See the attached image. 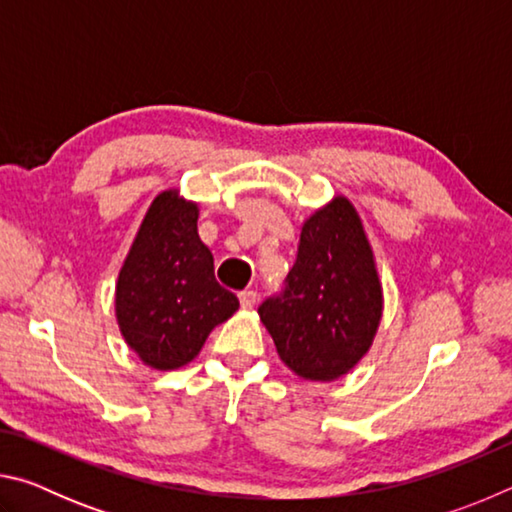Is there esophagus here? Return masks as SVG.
<instances>
[{
  "instance_id": "1",
  "label": "esophagus",
  "mask_w": 512,
  "mask_h": 512,
  "mask_svg": "<svg viewBox=\"0 0 512 512\" xmlns=\"http://www.w3.org/2000/svg\"><path fill=\"white\" fill-rule=\"evenodd\" d=\"M239 302H241V307H244V309H253L255 302H257V291H253V289L241 291L239 293Z\"/></svg>"
}]
</instances>
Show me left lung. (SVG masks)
Returning <instances> with one entry per match:
<instances>
[{
	"label": "left lung",
	"instance_id": "left-lung-1",
	"mask_svg": "<svg viewBox=\"0 0 512 512\" xmlns=\"http://www.w3.org/2000/svg\"><path fill=\"white\" fill-rule=\"evenodd\" d=\"M257 311L284 366L302 379L334 381L366 357L384 291L350 198L334 196L302 223L287 289Z\"/></svg>",
	"mask_w": 512,
	"mask_h": 512
}]
</instances>
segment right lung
Listing matches in <instances>:
<instances>
[{"label":"right lung","instance_id":"right-lung-1","mask_svg":"<svg viewBox=\"0 0 512 512\" xmlns=\"http://www.w3.org/2000/svg\"><path fill=\"white\" fill-rule=\"evenodd\" d=\"M198 203L178 189L153 198L115 287V316L144 366L178 370L196 359L212 329L239 309L214 277V257L198 237Z\"/></svg>","mask_w":512,"mask_h":512}]
</instances>
